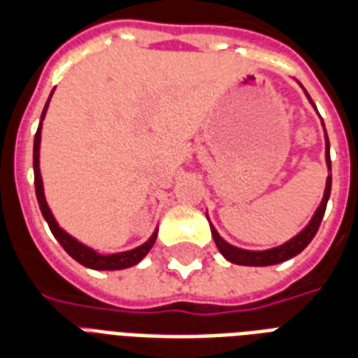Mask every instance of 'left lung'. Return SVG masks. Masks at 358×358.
Instances as JSON below:
<instances>
[{"label":"left lung","mask_w":358,"mask_h":358,"mask_svg":"<svg viewBox=\"0 0 358 358\" xmlns=\"http://www.w3.org/2000/svg\"><path fill=\"white\" fill-rule=\"evenodd\" d=\"M305 94H307V92H305ZM308 101H310V97H308ZM324 134H326V130H324ZM326 164H328V171H331L330 141H328V136H326ZM330 192H331V174H328V178H326V187H324L322 201H320L318 209H316V213L313 215V218H310V222H308V224L305 226L297 236H293L292 240L285 241V243H282V245H278V248L264 249V251H249V249L236 248V245H230L228 241L222 240V238L218 236L217 230H215V226L210 224L213 240H215V243H217L218 251L224 255V259H228V261L234 264H243V266H270V264L284 263V261H287V259L299 255L301 251L307 248L308 243H310V240L316 236L318 228H320V222H322L324 213H326V205H328V199H330Z\"/></svg>","instance_id":"left-lung-1"}]
</instances>
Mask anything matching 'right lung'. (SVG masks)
Segmentation results:
<instances>
[{
    "mask_svg": "<svg viewBox=\"0 0 358 358\" xmlns=\"http://www.w3.org/2000/svg\"><path fill=\"white\" fill-rule=\"evenodd\" d=\"M53 94V92H51ZM51 99V95H50ZM50 99L45 103V107L42 110V120L45 117V110H48V105H50ZM40 141H42V122L38 126V132L34 136V186H36V197H38V205H40V210H42L45 222L50 224L51 234L57 238V241L61 243V248L65 249L69 255L73 257L74 261H78L84 266L94 270H122L130 268L134 264H138L148 255L149 249L153 248V243L157 240V230L151 234L145 243H141L140 248L130 249V251H122V253H110V255H101L97 253L95 249L84 245L80 241L73 238L71 234H66L61 226L57 224L55 217L51 215L50 207H48V201H45V195H43V182L42 174H40Z\"/></svg>",
    "mask_w": 358,
    "mask_h": 358,
    "instance_id": "1",
    "label": "right lung"
}]
</instances>
